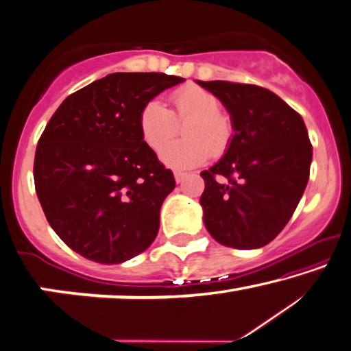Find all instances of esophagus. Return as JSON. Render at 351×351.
Listing matches in <instances>:
<instances>
[{
  "mask_svg": "<svg viewBox=\"0 0 351 351\" xmlns=\"http://www.w3.org/2000/svg\"><path fill=\"white\" fill-rule=\"evenodd\" d=\"M186 176H187V173H182V171H175V180H176L178 184L184 181Z\"/></svg>",
  "mask_w": 351,
  "mask_h": 351,
  "instance_id": "34e87169",
  "label": "esophagus"
}]
</instances>
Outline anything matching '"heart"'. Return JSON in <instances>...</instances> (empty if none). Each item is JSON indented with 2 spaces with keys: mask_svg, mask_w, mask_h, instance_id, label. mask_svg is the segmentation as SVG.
<instances>
[{
  "mask_svg": "<svg viewBox=\"0 0 351 351\" xmlns=\"http://www.w3.org/2000/svg\"><path fill=\"white\" fill-rule=\"evenodd\" d=\"M173 110L158 99L145 102L138 113V130L151 149H159L177 132V123L189 121L183 134L186 138L160 149L159 158L171 169H192L208 160L211 153L221 156L233 138L230 118L221 113L222 104L216 94L197 85H186L170 97Z\"/></svg>",
  "mask_w": 351,
  "mask_h": 351,
  "instance_id": "heart-1",
  "label": "heart"
}]
</instances>
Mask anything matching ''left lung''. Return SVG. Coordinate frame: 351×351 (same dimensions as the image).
<instances>
[{
    "label": "left lung",
    "mask_w": 351,
    "mask_h": 351,
    "mask_svg": "<svg viewBox=\"0 0 351 351\" xmlns=\"http://www.w3.org/2000/svg\"><path fill=\"white\" fill-rule=\"evenodd\" d=\"M197 83L221 99L234 130L223 158L200 173L203 221L222 245L263 247L290 221L309 181L312 145L306 124L266 88Z\"/></svg>",
    "instance_id": "8db88e82"
}]
</instances>
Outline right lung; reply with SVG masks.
Here are the masks:
<instances>
[{
	"label": "right lung",
	"mask_w": 351,
	"mask_h": 351,
	"mask_svg": "<svg viewBox=\"0 0 351 351\" xmlns=\"http://www.w3.org/2000/svg\"><path fill=\"white\" fill-rule=\"evenodd\" d=\"M184 78L114 72L62 101L34 156V186L47 221L72 250L117 265L142 254L159 232L175 189L171 170L143 142V104Z\"/></svg>",
	"instance_id": "right-lung-1"
}]
</instances>
